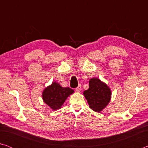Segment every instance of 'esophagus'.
<instances>
[{
    "label": "esophagus",
    "instance_id": "1",
    "mask_svg": "<svg viewBox=\"0 0 148 148\" xmlns=\"http://www.w3.org/2000/svg\"><path fill=\"white\" fill-rule=\"evenodd\" d=\"M81 88H82V86H81V85H79L78 86V87H77V88H76V91L77 92H79L80 91H81Z\"/></svg>",
    "mask_w": 148,
    "mask_h": 148
}]
</instances>
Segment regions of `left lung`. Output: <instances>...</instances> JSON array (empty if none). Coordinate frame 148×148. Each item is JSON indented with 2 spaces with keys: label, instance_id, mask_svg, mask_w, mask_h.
<instances>
[{
  "label": "left lung",
  "instance_id": "obj_1",
  "mask_svg": "<svg viewBox=\"0 0 148 148\" xmlns=\"http://www.w3.org/2000/svg\"><path fill=\"white\" fill-rule=\"evenodd\" d=\"M89 87L84 92L90 108L101 112L111 101L112 91L108 85L98 77H92L89 81Z\"/></svg>",
  "mask_w": 148,
  "mask_h": 148
}]
</instances>
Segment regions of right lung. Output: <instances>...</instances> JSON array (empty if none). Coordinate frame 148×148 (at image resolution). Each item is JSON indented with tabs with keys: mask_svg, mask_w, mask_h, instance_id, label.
Here are the masks:
<instances>
[{
	"mask_svg": "<svg viewBox=\"0 0 148 148\" xmlns=\"http://www.w3.org/2000/svg\"><path fill=\"white\" fill-rule=\"evenodd\" d=\"M74 91L69 87H62L56 82L45 88L42 93L44 102L53 110L61 108L66 99L74 93Z\"/></svg>",
	"mask_w": 148,
	"mask_h": 148,
	"instance_id": "1",
	"label": "right lung"
}]
</instances>
